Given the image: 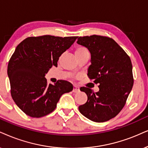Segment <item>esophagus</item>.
Listing matches in <instances>:
<instances>
[{"label":"esophagus","mask_w":148,"mask_h":148,"mask_svg":"<svg viewBox=\"0 0 148 148\" xmlns=\"http://www.w3.org/2000/svg\"><path fill=\"white\" fill-rule=\"evenodd\" d=\"M80 91L79 87H78V86H76V85H74V88H73V90H72L73 92L77 93V92H78V91Z\"/></svg>","instance_id":"esophagus-1"}]
</instances>
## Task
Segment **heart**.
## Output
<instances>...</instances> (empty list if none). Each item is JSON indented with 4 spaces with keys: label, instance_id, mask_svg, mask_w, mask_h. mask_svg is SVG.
I'll return each instance as SVG.
<instances>
[{
    "label": "heart",
    "instance_id": "heart-1",
    "mask_svg": "<svg viewBox=\"0 0 148 148\" xmlns=\"http://www.w3.org/2000/svg\"><path fill=\"white\" fill-rule=\"evenodd\" d=\"M89 52V51H88L87 48L84 47V46H77V47L76 48L75 51H74V53H75V56H77V55H81V54H83V53H85V52Z\"/></svg>",
    "mask_w": 148,
    "mask_h": 148
}]
</instances>
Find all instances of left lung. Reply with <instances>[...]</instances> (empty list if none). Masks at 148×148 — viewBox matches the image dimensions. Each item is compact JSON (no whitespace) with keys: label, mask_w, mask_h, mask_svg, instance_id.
Returning <instances> with one entry per match:
<instances>
[{"label":"left lung","mask_w":148,"mask_h":148,"mask_svg":"<svg viewBox=\"0 0 148 148\" xmlns=\"http://www.w3.org/2000/svg\"><path fill=\"white\" fill-rule=\"evenodd\" d=\"M77 43L90 52L91 64L87 76L98 84L100 89L94 93L88 87H80V91L87 94V101L78 109L95 122L108 121L124 108L133 86L131 60L111 37L96 35L80 37Z\"/></svg>","instance_id":"1"}]
</instances>
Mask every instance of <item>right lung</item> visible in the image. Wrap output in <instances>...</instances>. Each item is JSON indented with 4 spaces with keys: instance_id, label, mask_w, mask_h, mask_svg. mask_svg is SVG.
<instances>
[{
    "instance_id": "obj_1",
    "label": "right lung",
    "mask_w": 148,
    "mask_h": 148,
    "mask_svg": "<svg viewBox=\"0 0 148 148\" xmlns=\"http://www.w3.org/2000/svg\"><path fill=\"white\" fill-rule=\"evenodd\" d=\"M78 37L42 35L29 37L18 45L7 67L13 100L26 115L44 117L57 107L63 93L72 91L73 85L66 80L55 85L44 77L52 66H57L59 58Z\"/></svg>"
}]
</instances>
